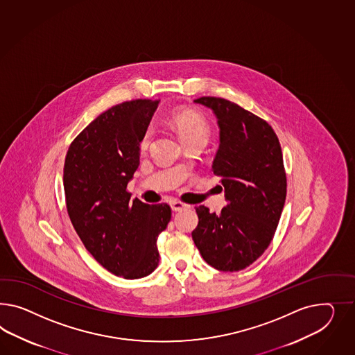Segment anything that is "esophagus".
Segmentation results:
<instances>
[{
  "label": "esophagus",
  "instance_id": "34e87169",
  "mask_svg": "<svg viewBox=\"0 0 355 355\" xmlns=\"http://www.w3.org/2000/svg\"><path fill=\"white\" fill-rule=\"evenodd\" d=\"M171 207H172V209L174 211H184V209H190V208H191L189 204H184V202H177V200L171 202Z\"/></svg>",
  "mask_w": 355,
  "mask_h": 355
}]
</instances>
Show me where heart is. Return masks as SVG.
<instances>
[{
    "mask_svg": "<svg viewBox=\"0 0 355 355\" xmlns=\"http://www.w3.org/2000/svg\"><path fill=\"white\" fill-rule=\"evenodd\" d=\"M173 128L178 132L184 144L192 141L207 142L211 135V126L199 112L190 108L175 110L169 119ZM153 129L148 126L141 138V150H147L153 142Z\"/></svg>",
    "mask_w": 355,
    "mask_h": 355,
    "instance_id": "1",
    "label": "heart"
}]
</instances>
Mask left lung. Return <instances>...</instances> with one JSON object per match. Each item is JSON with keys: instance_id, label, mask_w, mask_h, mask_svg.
<instances>
[{"instance_id": "8db88e82", "label": "left lung", "mask_w": 355, "mask_h": 355, "mask_svg": "<svg viewBox=\"0 0 355 355\" xmlns=\"http://www.w3.org/2000/svg\"><path fill=\"white\" fill-rule=\"evenodd\" d=\"M220 126L213 173L220 177L226 207L220 214L196 207L192 240L204 261L220 271L248 268L268 250L287 196L278 137L259 116L223 98L202 96Z\"/></svg>"}]
</instances>
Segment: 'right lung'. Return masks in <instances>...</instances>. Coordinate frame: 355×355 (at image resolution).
Instances as JSON below:
<instances>
[{"instance_id": "1", "label": "right lung", "mask_w": 355, "mask_h": 355, "mask_svg": "<svg viewBox=\"0 0 355 355\" xmlns=\"http://www.w3.org/2000/svg\"><path fill=\"white\" fill-rule=\"evenodd\" d=\"M160 101L114 105L72 141L63 168L68 216L89 253L125 279L147 277L159 265L156 240L166 229L168 204L130 202L126 190L139 165V144Z\"/></svg>"}]
</instances>
